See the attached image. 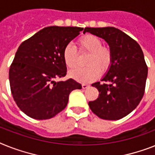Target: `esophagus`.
<instances>
[{
  "instance_id": "34e87169",
  "label": "esophagus",
  "mask_w": 155,
  "mask_h": 155,
  "mask_svg": "<svg viewBox=\"0 0 155 155\" xmlns=\"http://www.w3.org/2000/svg\"><path fill=\"white\" fill-rule=\"evenodd\" d=\"M81 86H82V89H87V88H89V85H87V84H82V85H81Z\"/></svg>"
}]
</instances>
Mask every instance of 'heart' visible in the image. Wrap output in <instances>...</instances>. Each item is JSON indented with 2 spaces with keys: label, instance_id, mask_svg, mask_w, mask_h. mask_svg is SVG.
<instances>
[{
  "label": "heart",
  "instance_id": "b5f03b06",
  "mask_svg": "<svg viewBox=\"0 0 155 155\" xmlns=\"http://www.w3.org/2000/svg\"><path fill=\"white\" fill-rule=\"evenodd\" d=\"M78 47L81 53H88L85 64L87 66L71 71L70 76L79 82H90L99 76L100 72L104 74L112 63L113 54L111 47L102 45V40L93 34L82 35L78 40ZM63 61L67 68L73 70L78 66V54L75 47L68 43L62 51Z\"/></svg>",
  "mask_w": 155,
  "mask_h": 155
}]
</instances>
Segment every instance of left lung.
<instances>
[{
	"instance_id": "left-lung-1",
	"label": "left lung",
	"mask_w": 155,
	"mask_h": 155,
	"mask_svg": "<svg viewBox=\"0 0 155 155\" xmlns=\"http://www.w3.org/2000/svg\"><path fill=\"white\" fill-rule=\"evenodd\" d=\"M85 32L104 39L113 54L103 83L92 84L99 96L89 102V108L103 120H120L131 113L144 95L148 68L143 51L135 39L113 27L85 28Z\"/></svg>"
}]
</instances>
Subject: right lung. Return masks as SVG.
<instances>
[{
  "label": "right lung",
  "mask_w": 155,
  "mask_h": 155,
  "mask_svg": "<svg viewBox=\"0 0 155 155\" xmlns=\"http://www.w3.org/2000/svg\"><path fill=\"white\" fill-rule=\"evenodd\" d=\"M82 28L47 27L24 41L9 68L14 101L27 116L47 120L62 112L69 95L81 85L74 79L56 81L66 75L62 51Z\"/></svg>",
  "instance_id": "add662e5"
}]
</instances>
